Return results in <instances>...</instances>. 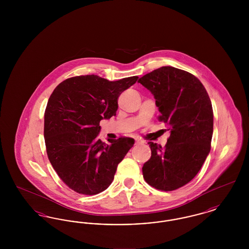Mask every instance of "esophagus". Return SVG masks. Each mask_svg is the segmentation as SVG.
<instances>
[{
    "instance_id": "34e87169",
    "label": "esophagus",
    "mask_w": 249,
    "mask_h": 249,
    "mask_svg": "<svg viewBox=\"0 0 249 249\" xmlns=\"http://www.w3.org/2000/svg\"><path fill=\"white\" fill-rule=\"evenodd\" d=\"M135 143H136V144L143 143V141H142V140H140V139H136V140H135Z\"/></svg>"
}]
</instances>
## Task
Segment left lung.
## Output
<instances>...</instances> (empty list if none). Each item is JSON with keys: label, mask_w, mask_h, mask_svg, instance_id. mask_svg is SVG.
I'll return each instance as SVG.
<instances>
[{"label": "left lung", "mask_w": 249, "mask_h": 249, "mask_svg": "<svg viewBox=\"0 0 249 249\" xmlns=\"http://www.w3.org/2000/svg\"><path fill=\"white\" fill-rule=\"evenodd\" d=\"M138 83L154 96L159 120L171 132L164 147L148 142L151 158L142 166V176L157 190H178L195 178L210 152L213 125L210 98L196 76L172 66L144 74Z\"/></svg>", "instance_id": "obj_1"}]
</instances>
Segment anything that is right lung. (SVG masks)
I'll use <instances>...</instances> for the list:
<instances>
[{"instance_id": "1", "label": "right lung", "mask_w": 249, "mask_h": 249, "mask_svg": "<svg viewBox=\"0 0 249 249\" xmlns=\"http://www.w3.org/2000/svg\"><path fill=\"white\" fill-rule=\"evenodd\" d=\"M138 76L109 81L95 74L68 78L50 95L44 136L48 160L59 178L84 195L98 194L113 182L134 139L98 138L100 121L116 116L118 98Z\"/></svg>"}]
</instances>
